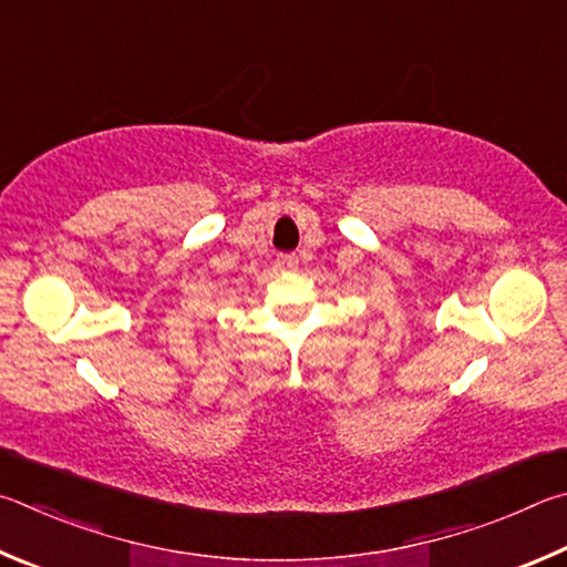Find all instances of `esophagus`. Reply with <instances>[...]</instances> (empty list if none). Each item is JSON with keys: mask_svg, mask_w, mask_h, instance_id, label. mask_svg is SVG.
<instances>
[{"mask_svg": "<svg viewBox=\"0 0 567 567\" xmlns=\"http://www.w3.org/2000/svg\"><path fill=\"white\" fill-rule=\"evenodd\" d=\"M276 266L281 268V271H293L296 266H299V256L296 254H281L276 258Z\"/></svg>", "mask_w": 567, "mask_h": 567, "instance_id": "34e87169", "label": "esophagus"}]
</instances>
